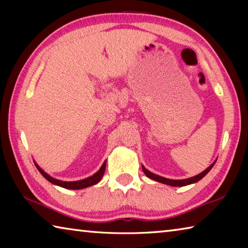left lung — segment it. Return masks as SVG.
I'll return each instance as SVG.
<instances>
[{"label":"left lung","mask_w":248,"mask_h":248,"mask_svg":"<svg viewBox=\"0 0 248 248\" xmlns=\"http://www.w3.org/2000/svg\"><path fill=\"white\" fill-rule=\"evenodd\" d=\"M216 162H217V161L213 162L212 164L210 165L207 170H204L202 171V173L196 175V176H194V177L186 178V179H177V180H176V179H169V178L162 177V176H158V175H156V174L151 173V171L146 170L143 165H142V170H143L144 174H145L146 176H148L149 178L155 180V182H158V183H162V184H165V185H170V186H173V187H183V186H187V185L195 184V183H197V182H199V180H200L201 178H203L204 176L209 173L210 170H211L212 167H213V165L216 164Z\"/></svg>","instance_id":"1"}]
</instances>
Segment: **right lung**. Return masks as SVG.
<instances>
[{"mask_svg": "<svg viewBox=\"0 0 248 248\" xmlns=\"http://www.w3.org/2000/svg\"><path fill=\"white\" fill-rule=\"evenodd\" d=\"M35 165L38 170L40 171V174L44 176V177L50 182L51 184L54 185H58V186L60 187H63L65 189H83V188H86V187H90V186H93V185L97 184L100 179H102L103 175L105 173V169H106V162H104V164L100 167L99 170L97 173H95L93 176H91V177H87L85 179H81V180H77V182H63V180H59L51 177V176L48 175L46 171H44L43 170L40 169V167L36 164Z\"/></svg>", "mask_w": 248, "mask_h": 248, "instance_id": "1", "label": "right lung"}]
</instances>
